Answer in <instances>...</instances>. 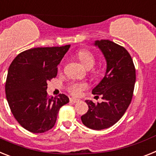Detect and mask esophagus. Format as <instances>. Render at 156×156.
<instances>
[{"instance_id":"34e87169","label":"esophagus","mask_w":156,"mask_h":156,"mask_svg":"<svg viewBox=\"0 0 156 156\" xmlns=\"http://www.w3.org/2000/svg\"><path fill=\"white\" fill-rule=\"evenodd\" d=\"M70 101L71 103H74V104H75V103H78V101H79V100H78V99H75V98H70Z\"/></svg>"}]
</instances>
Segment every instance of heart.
<instances>
[{
  "label": "heart",
  "mask_w": 156,
  "mask_h": 156,
  "mask_svg": "<svg viewBox=\"0 0 156 156\" xmlns=\"http://www.w3.org/2000/svg\"><path fill=\"white\" fill-rule=\"evenodd\" d=\"M79 61L81 62L84 67L86 69H91L93 67L95 64V57L94 55L89 51L86 50H82L78 52L77 54ZM86 88V84L82 83V82H73L69 86V90L74 96H78L80 95L81 92Z\"/></svg>",
  "instance_id": "1"
}]
</instances>
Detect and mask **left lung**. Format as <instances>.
Instances as JSON below:
<instances>
[{
	"mask_svg": "<svg viewBox=\"0 0 156 156\" xmlns=\"http://www.w3.org/2000/svg\"><path fill=\"white\" fill-rule=\"evenodd\" d=\"M107 63L105 75L92 93L101 95L103 101H86L89 110L81 117L86 127L101 130L115 125L122 117L132 101L136 70L127 50L109 40L95 41ZM98 97V96H97Z\"/></svg>",
	"mask_w": 156,
	"mask_h": 156,
	"instance_id": "8db88e82",
	"label": "left lung"
}]
</instances>
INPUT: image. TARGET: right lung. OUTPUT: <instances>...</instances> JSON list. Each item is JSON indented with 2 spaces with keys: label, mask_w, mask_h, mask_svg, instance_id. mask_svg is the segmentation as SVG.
Returning a JSON list of instances; mask_svg holds the SVG:
<instances>
[{
  "label": "right lung",
  "mask_w": 156,
  "mask_h": 156,
  "mask_svg": "<svg viewBox=\"0 0 156 156\" xmlns=\"http://www.w3.org/2000/svg\"><path fill=\"white\" fill-rule=\"evenodd\" d=\"M70 45L34 48L19 54L8 70L5 93L11 112L22 126L34 133L49 130L59 108L69 102L64 94L47 95V82L57 75V66Z\"/></svg>",
  "instance_id": "1"
}]
</instances>
